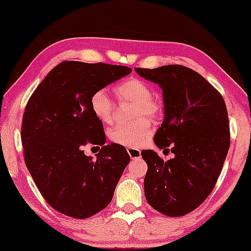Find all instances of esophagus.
Returning a JSON list of instances; mask_svg holds the SVG:
<instances>
[{
    "instance_id": "obj_1",
    "label": "esophagus",
    "mask_w": 251,
    "mask_h": 251,
    "mask_svg": "<svg viewBox=\"0 0 251 251\" xmlns=\"http://www.w3.org/2000/svg\"><path fill=\"white\" fill-rule=\"evenodd\" d=\"M126 151H128V154L131 159H139L140 155H142V152H140V150H138V149L129 147V149H126Z\"/></svg>"
}]
</instances>
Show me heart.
<instances>
[{
  "instance_id": "b5f03b06",
  "label": "heart",
  "mask_w": 251,
  "mask_h": 251,
  "mask_svg": "<svg viewBox=\"0 0 251 251\" xmlns=\"http://www.w3.org/2000/svg\"><path fill=\"white\" fill-rule=\"evenodd\" d=\"M114 92L120 101L132 102L131 123L118 125L109 131V138L113 143L128 147H140L149 142L153 135L152 123L147 118L156 119L162 113V106L157 99L152 97V89L140 78H129L114 88ZM90 109L99 121L109 123L113 119V101L104 89H99L91 95ZM139 119H137L136 118Z\"/></svg>"
}]
</instances>
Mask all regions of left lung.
<instances>
[{
	"instance_id": "1",
	"label": "left lung",
	"mask_w": 251,
	"mask_h": 251,
	"mask_svg": "<svg viewBox=\"0 0 251 251\" xmlns=\"http://www.w3.org/2000/svg\"><path fill=\"white\" fill-rule=\"evenodd\" d=\"M135 71L162 89L164 116L154 143L175 154L163 161L154 151H143L145 198L161 214L180 217L198 208L218 179L229 149L227 109L222 95L191 68Z\"/></svg>"
}]
</instances>
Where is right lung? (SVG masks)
Listing matches in <instances>:
<instances>
[{
    "label": "right lung",
    "instance_id": "1",
    "mask_svg": "<svg viewBox=\"0 0 251 251\" xmlns=\"http://www.w3.org/2000/svg\"><path fill=\"white\" fill-rule=\"evenodd\" d=\"M131 73L108 64L63 61L50 71L26 105L22 126L25 163L53 209L82 219L107 207L128 166L125 146L105 145L102 122L92 114L91 95ZM87 142L102 146L87 157Z\"/></svg>",
    "mask_w": 251,
    "mask_h": 251
}]
</instances>
